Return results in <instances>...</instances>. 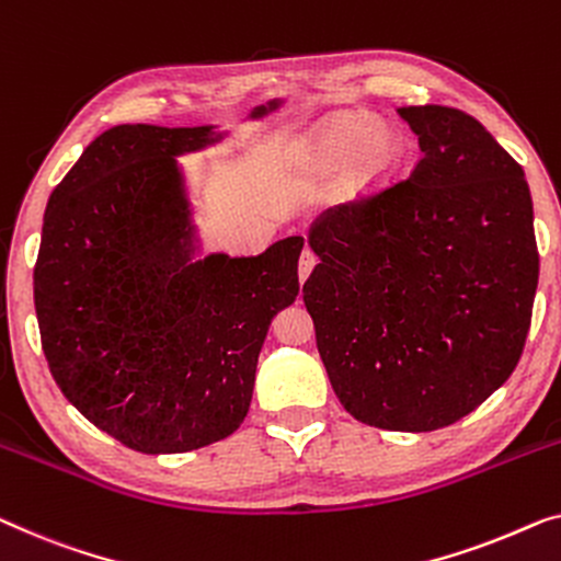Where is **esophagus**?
<instances>
[{
	"label": "esophagus",
	"mask_w": 561,
	"mask_h": 561,
	"mask_svg": "<svg viewBox=\"0 0 561 561\" xmlns=\"http://www.w3.org/2000/svg\"><path fill=\"white\" fill-rule=\"evenodd\" d=\"M313 267H316V255L311 253V250H304V253H300V261H298V278H300V283H304L308 275H311Z\"/></svg>",
	"instance_id": "obj_1"
}]
</instances>
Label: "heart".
Returning a JSON list of instances; mask_svg holds the SVG:
<instances>
[{
    "label": "heart",
    "instance_id": "heart-1",
    "mask_svg": "<svg viewBox=\"0 0 561 561\" xmlns=\"http://www.w3.org/2000/svg\"><path fill=\"white\" fill-rule=\"evenodd\" d=\"M402 136L385 121L362 113H341L321 124L304 149V167L311 176H336L346 169L354 192H371L400 169Z\"/></svg>",
    "mask_w": 561,
    "mask_h": 561
}]
</instances>
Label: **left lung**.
<instances>
[{
    "label": "left lung",
    "mask_w": 561,
    "mask_h": 561,
    "mask_svg": "<svg viewBox=\"0 0 561 561\" xmlns=\"http://www.w3.org/2000/svg\"><path fill=\"white\" fill-rule=\"evenodd\" d=\"M422 159L375 197L321 213L304 304L348 415L397 433L448 427L522 359L539 283L524 169L473 116L397 108Z\"/></svg>",
    "instance_id": "1"
}]
</instances>
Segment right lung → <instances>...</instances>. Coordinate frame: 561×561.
Instances as JSON below:
<instances>
[{"label":"right lung","instance_id":"1","mask_svg":"<svg viewBox=\"0 0 561 561\" xmlns=\"http://www.w3.org/2000/svg\"><path fill=\"white\" fill-rule=\"evenodd\" d=\"M225 136L113 126L45 209L35 311L53 379L85 420L149 456L205 448L242 425L273 316L298 296L300 234L261 255L202 257L176 157Z\"/></svg>","mask_w":561,"mask_h":561}]
</instances>
